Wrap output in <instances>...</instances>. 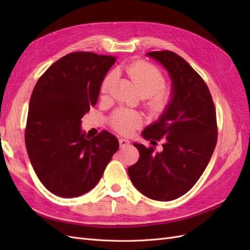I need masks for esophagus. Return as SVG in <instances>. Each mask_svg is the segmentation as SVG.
<instances>
[{
	"label": "esophagus",
	"mask_w": 250,
	"mask_h": 250,
	"mask_svg": "<svg viewBox=\"0 0 250 250\" xmlns=\"http://www.w3.org/2000/svg\"><path fill=\"white\" fill-rule=\"evenodd\" d=\"M119 143H120V147L121 148H125L127 146H129V144H130L129 141L126 140V139H122V138L119 140Z\"/></svg>",
	"instance_id": "obj_1"
}]
</instances>
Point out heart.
<instances>
[{"label": "heart", "mask_w": 250, "mask_h": 250, "mask_svg": "<svg viewBox=\"0 0 250 250\" xmlns=\"http://www.w3.org/2000/svg\"><path fill=\"white\" fill-rule=\"evenodd\" d=\"M142 97H146V106L153 115H162L167 110L172 100L171 90L165 88L166 78L160 69L146 62H135L123 67ZM116 74L109 73L101 84L103 97L112 95L116 86ZM111 125L123 134L132 133L142 123L140 113L129 109H117L111 116Z\"/></svg>", "instance_id": "obj_1"}]
</instances>
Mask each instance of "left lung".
<instances>
[{
    "instance_id": "left-lung-1",
    "label": "left lung",
    "mask_w": 250,
    "mask_h": 250,
    "mask_svg": "<svg viewBox=\"0 0 250 250\" xmlns=\"http://www.w3.org/2000/svg\"><path fill=\"white\" fill-rule=\"evenodd\" d=\"M147 55L167 69L172 100L158 121L142 132L153 146L163 140V151L134 143L140 157L128 175L148 198L170 201L190 191L206 170L217 144L216 109L207 83L183 57L168 50Z\"/></svg>"
}]
</instances>
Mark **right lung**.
Returning <instances> with one entry per match:
<instances>
[{
  "label": "right lung",
  "instance_id": "right-lung-1",
  "mask_svg": "<svg viewBox=\"0 0 250 250\" xmlns=\"http://www.w3.org/2000/svg\"><path fill=\"white\" fill-rule=\"evenodd\" d=\"M116 58L70 53L37 80L29 103L25 143L41 183L63 198L78 197L99 183L119 141L106 130L89 139L81 119L95 106Z\"/></svg>",
  "mask_w": 250,
  "mask_h": 250
}]
</instances>
